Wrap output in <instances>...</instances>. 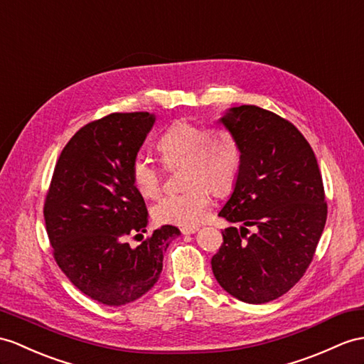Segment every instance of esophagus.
I'll return each instance as SVG.
<instances>
[{
    "instance_id": "1",
    "label": "esophagus",
    "mask_w": 364,
    "mask_h": 364,
    "mask_svg": "<svg viewBox=\"0 0 364 364\" xmlns=\"http://www.w3.org/2000/svg\"><path fill=\"white\" fill-rule=\"evenodd\" d=\"M198 230H199L198 227H182L181 232H182L183 235H193V233H196Z\"/></svg>"
}]
</instances>
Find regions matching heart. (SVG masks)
Listing matches in <instances>:
<instances>
[{
	"mask_svg": "<svg viewBox=\"0 0 364 364\" xmlns=\"http://www.w3.org/2000/svg\"><path fill=\"white\" fill-rule=\"evenodd\" d=\"M157 151L166 166L183 164L182 183L187 190L161 198L153 207L157 223L182 227L198 225L205 218L211 192L233 190L241 170V148L227 129H207L198 123L177 120L157 139ZM131 179L140 196L156 198L162 188V173L144 154L131 162Z\"/></svg>",
	"mask_w": 364,
	"mask_h": 364,
	"instance_id": "heart-1",
	"label": "heart"
}]
</instances>
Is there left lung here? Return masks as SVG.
<instances>
[{"instance_id":"1","label":"left lung","mask_w":364,"mask_h":364,"mask_svg":"<svg viewBox=\"0 0 364 364\" xmlns=\"http://www.w3.org/2000/svg\"><path fill=\"white\" fill-rule=\"evenodd\" d=\"M219 122L241 148V170L219 216L242 225L223 232L213 274L244 303H269L287 294L314 259L327 219L321 173L304 136L274 112L242 105Z\"/></svg>"}]
</instances>
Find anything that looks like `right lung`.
I'll use <instances>...</instances> for the list:
<instances>
[{
    "label": "right lung",
    "instance_id": "obj_1",
    "mask_svg": "<svg viewBox=\"0 0 364 364\" xmlns=\"http://www.w3.org/2000/svg\"><path fill=\"white\" fill-rule=\"evenodd\" d=\"M156 122L149 112H114L80 128L61 151L44 202L54 258L69 281L106 306L145 295L162 272L164 252L179 228L145 233L148 211L131 179V162Z\"/></svg>",
    "mask_w": 364,
    "mask_h": 364
}]
</instances>
